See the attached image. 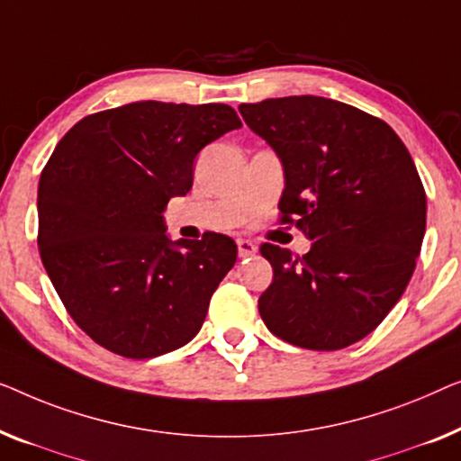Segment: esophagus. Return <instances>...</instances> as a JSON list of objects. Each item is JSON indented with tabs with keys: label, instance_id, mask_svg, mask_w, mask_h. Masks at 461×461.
<instances>
[{
	"label": "esophagus",
	"instance_id": "1",
	"mask_svg": "<svg viewBox=\"0 0 461 461\" xmlns=\"http://www.w3.org/2000/svg\"><path fill=\"white\" fill-rule=\"evenodd\" d=\"M257 252V244L252 242V240H238V255L240 258H246V257H252Z\"/></svg>",
	"mask_w": 461,
	"mask_h": 461
}]
</instances>
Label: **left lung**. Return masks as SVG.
<instances>
[{
  "instance_id": "8db88e82",
  "label": "left lung",
  "mask_w": 461,
  "mask_h": 461,
  "mask_svg": "<svg viewBox=\"0 0 461 461\" xmlns=\"http://www.w3.org/2000/svg\"><path fill=\"white\" fill-rule=\"evenodd\" d=\"M238 110L282 160V221L313 242L303 257L261 246L274 282L258 313L294 347L353 345L380 326L416 269L426 231L418 168L384 121L348 104L288 95Z\"/></svg>"
}]
</instances>
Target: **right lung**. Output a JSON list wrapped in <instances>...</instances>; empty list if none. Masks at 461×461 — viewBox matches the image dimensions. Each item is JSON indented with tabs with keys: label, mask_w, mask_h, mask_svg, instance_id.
<instances>
[{
	"label": "right lung",
	"mask_w": 461,
	"mask_h": 461,
	"mask_svg": "<svg viewBox=\"0 0 461 461\" xmlns=\"http://www.w3.org/2000/svg\"><path fill=\"white\" fill-rule=\"evenodd\" d=\"M242 127L228 104L133 102L81 119L58 141L37 192L39 255L89 339L129 359L190 342L238 246L223 233L167 236L194 158Z\"/></svg>",
	"instance_id": "obj_1"
}]
</instances>
